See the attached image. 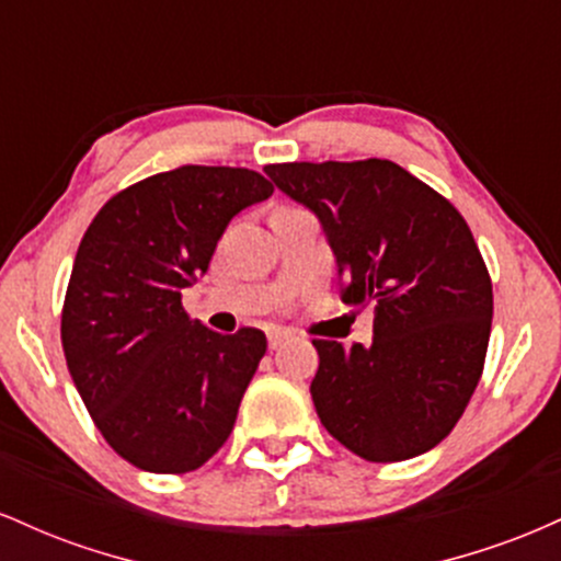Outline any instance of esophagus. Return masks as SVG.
Returning <instances> with one entry per match:
<instances>
[{"mask_svg": "<svg viewBox=\"0 0 561 561\" xmlns=\"http://www.w3.org/2000/svg\"><path fill=\"white\" fill-rule=\"evenodd\" d=\"M289 337H293V332L282 330V327H274V330H268V347H272V351H276V347L285 345Z\"/></svg>", "mask_w": 561, "mask_h": 561, "instance_id": "esophagus-1", "label": "esophagus"}]
</instances>
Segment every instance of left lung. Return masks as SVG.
Masks as SVG:
<instances>
[{
    "label": "left lung",
    "mask_w": 561,
    "mask_h": 561,
    "mask_svg": "<svg viewBox=\"0 0 561 561\" xmlns=\"http://www.w3.org/2000/svg\"><path fill=\"white\" fill-rule=\"evenodd\" d=\"M263 171L317 214L343 302L375 306L369 345L313 340L321 424L366 461L435 448L465 414L491 337L493 285L467 221L392 160Z\"/></svg>",
    "instance_id": "left-lung-1"
}]
</instances>
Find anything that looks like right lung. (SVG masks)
<instances>
[{
  "label": "right lung",
  "instance_id": "1",
  "mask_svg": "<svg viewBox=\"0 0 561 561\" xmlns=\"http://www.w3.org/2000/svg\"><path fill=\"white\" fill-rule=\"evenodd\" d=\"M268 179L182 165L126 186L89 224L62 306V351L83 405L128 465L203 467L227 443L266 334H218L182 293L208 272L229 221L272 197Z\"/></svg>",
  "mask_w": 561,
  "mask_h": 561
}]
</instances>
